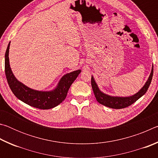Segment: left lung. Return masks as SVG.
Instances as JSON below:
<instances>
[{"instance_id": "obj_1", "label": "left lung", "mask_w": 158, "mask_h": 158, "mask_svg": "<svg viewBox=\"0 0 158 158\" xmlns=\"http://www.w3.org/2000/svg\"><path fill=\"white\" fill-rule=\"evenodd\" d=\"M153 65L152 66L151 74L147 79L146 82L145 83L143 86L139 90V91L131 96H127V97H120V96H112L106 94V93L101 91L100 89H99L97 83L95 81L94 77H91V85L92 89L95 96V98L99 103L101 104L104 106H107L109 108L112 109H123L127 107V106L132 105L136 101L139 100L141 97L145 94L150 84L151 83L152 77H153Z\"/></svg>"}]
</instances>
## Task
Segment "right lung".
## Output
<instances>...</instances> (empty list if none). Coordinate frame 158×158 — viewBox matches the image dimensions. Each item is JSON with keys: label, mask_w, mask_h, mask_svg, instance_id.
<instances>
[{"label": "right lung", "mask_w": 158, "mask_h": 158, "mask_svg": "<svg viewBox=\"0 0 158 158\" xmlns=\"http://www.w3.org/2000/svg\"><path fill=\"white\" fill-rule=\"evenodd\" d=\"M10 42L7 47L5 56V71L10 89L19 100L33 107L40 109H49L55 107L65 100L72 84L81 73V69L71 72L63 75L56 87L52 90H37L26 86L18 81L15 77L9 60Z\"/></svg>", "instance_id": "obj_1"}]
</instances>
